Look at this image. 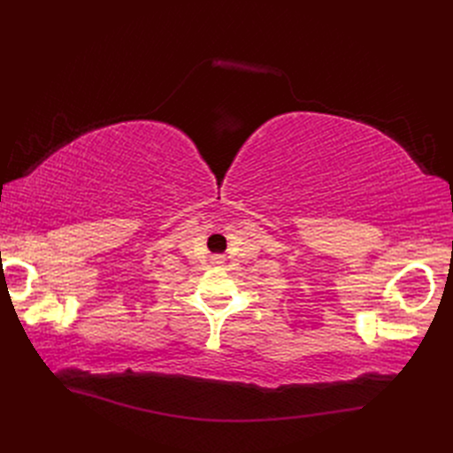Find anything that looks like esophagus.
Instances as JSON below:
<instances>
[{
    "mask_svg": "<svg viewBox=\"0 0 453 453\" xmlns=\"http://www.w3.org/2000/svg\"><path fill=\"white\" fill-rule=\"evenodd\" d=\"M211 263H213V265H217V266H221V265L225 263V257H223V255H213Z\"/></svg>",
    "mask_w": 453,
    "mask_h": 453,
    "instance_id": "esophagus-1",
    "label": "esophagus"
}]
</instances>
